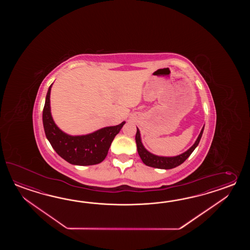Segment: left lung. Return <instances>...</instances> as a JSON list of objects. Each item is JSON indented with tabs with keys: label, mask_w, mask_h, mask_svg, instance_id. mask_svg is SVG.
<instances>
[{
	"label": "left lung",
	"mask_w": 250,
	"mask_h": 250,
	"mask_svg": "<svg viewBox=\"0 0 250 250\" xmlns=\"http://www.w3.org/2000/svg\"><path fill=\"white\" fill-rule=\"evenodd\" d=\"M205 127V126H204ZM204 127H203L201 132L199 134L197 141L190 148L186 151L185 153L177 155L174 157H164V156H157L154 154L149 153L146 149L144 147L141 139H140V133L137 127V133H136V143H137V147H138V153L140 156L141 160L143 161L144 164L150 167L154 168H158V169H172L175 168L177 166L181 165L186 161L188 156L192 154V152L197 147V145L199 144V141L202 137L203 131H204Z\"/></svg>",
	"instance_id": "1"
}]
</instances>
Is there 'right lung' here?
<instances>
[{
    "mask_svg": "<svg viewBox=\"0 0 250 250\" xmlns=\"http://www.w3.org/2000/svg\"><path fill=\"white\" fill-rule=\"evenodd\" d=\"M48 89L42 110V124L45 136L55 152L65 161L75 165L100 164L108 154L112 140L122 129L125 122L117 126L106 127L85 136H69L62 132L53 122L50 110V93Z\"/></svg>",
    "mask_w": 250,
    "mask_h": 250,
    "instance_id": "obj_1",
    "label": "right lung"
}]
</instances>
